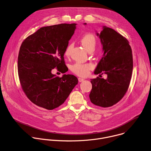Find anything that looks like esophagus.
<instances>
[{
	"label": "esophagus",
	"mask_w": 151,
	"mask_h": 151,
	"mask_svg": "<svg viewBox=\"0 0 151 151\" xmlns=\"http://www.w3.org/2000/svg\"><path fill=\"white\" fill-rule=\"evenodd\" d=\"M84 80V79L83 78H80V77L78 78V81H79V82H82V81H83Z\"/></svg>",
	"instance_id": "obj_1"
}]
</instances>
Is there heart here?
I'll return each mask as SVG.
<instances>
[{"mask_svg":"<svg viewBox=\"0 0 151 151\" xmlns=\"http://www.w3.org/2000/svg\"><path fill=\"white\" fill-rule=\"evenodd\" d=\"M81 42L83 47L87 50H94L96 44V39L95 37L92 34H87L85 35L81 39ZM73 47L72 45H69L65 51V55L68 56L70 54L71 50ZM93 68V65L91 63H76L74 65H73L71 67V71L77 74L78 76L84 77L86 76L89 70Z\"/></svg>","mask_w":151,"mask_h":151,"instance_id":"b5f03b06","label":"heart"}]
</instances>
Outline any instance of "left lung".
<instances>
[{
  "mask_svg": "<svg viewBox=\"0 0 151 151\" xmlns=\"http://www.w3.org/2000/svg\"><path fill=\"white\" fill-rule=\"evenodd\" d=\"M96 35L104 53L94 74L104 73L107 78L91 79L92 88L89 98L93 104L106 108L118 102L127 92L133 71L132 51L129 41L112 28L103 26Z\"/></svg>",
  "mask_w": 151,
  "mask_h": 151,
  "instance_id": "obj_1",
  "label": "left lung"
}]
</instances>
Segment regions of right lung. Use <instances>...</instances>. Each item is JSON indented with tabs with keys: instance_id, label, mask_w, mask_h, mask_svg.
Instances as JSON below:
<instances>
[{
	"instance_id": "obj_1",
	"label": "right lung",
	"mask_w": 151,
	"mask_h": 151,
	"mask_svg": "<svg viewBox=\"0 0 151 151\" xmlns=\"http://www.w3.org/2000/svg\"><path fill=\"white\" fill-rule=\"evenodd\" d=\"M77 24L42 27L22 43L18 58L21 85L35 105L52 110L61 105L78 83L71 74L62 77L52 73L55 67L66 73L64 55Z\"/></svg>"
}]
</instances>
